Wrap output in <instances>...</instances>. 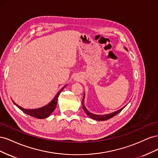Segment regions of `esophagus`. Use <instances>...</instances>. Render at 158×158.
I'll list each match as a JSON object with an SVG mask.
<instances>
[{"label": "esophagus", "mask_w": 158, "mask_h": 158, "mask_svg": "<svg viewBox=\"0 0 158 158\" xmlns=\"http://www.w3.org/2000/svg\"><path fill=\"white\" fill-rule=\"evenodd\" d=\"M74 80L75 81H80V78H77V77L74 78Z\"/></svg>", "instance_id": "34e87169"}]
</instances>
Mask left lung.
I'll list each match as a JSON object with an SVG mask.
<instances>
[{
  "mask_svg": "<svg viewBox=\"0 0 158 158\" xmlns=\"http://www.w3.org/2000/svg\"><path fill=\"white\" fill-rule=\"evenodd\" d=\"M125 49L127 51V48H125ZM84 98H85V94H84V98H83V99H82V108H83V109H84V112H85V113H86L87 115H88L89 117H90L91 118L94 119V120L99 121H106V120H107V119H109V118H111V117H114V116H115L116 114H117L118 113H120V112L122 111V110L126 107V106H124V107H122L121 109H118V110H117V111H114V112H113V113H109V114H94V113H92L89 112V111H88V110L86 109V107H85V106H84Z\"/></svg>",
  "mask_w": 158,
  "mask_h": 158,
  "instance_id": "1",
  "label": "left lung"
}]
</instances>
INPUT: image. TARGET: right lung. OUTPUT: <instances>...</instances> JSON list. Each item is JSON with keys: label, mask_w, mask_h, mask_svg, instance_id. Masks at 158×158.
I'll return each instance as SVG.
<instances>
[{"label": "right lung", "mask_w": 158, "mask_h": 158, "mask_svg": "<svg viewBox=\"0 0 158 158\" xmlns=\"http://www.w3.org/2000/svg\"><path fill=\"white\" fill-rule=\"evenodd\" d=\"M66 86V85H64L63 88H62L59 90V92L56 94L55 98L52 99V100L49 103H48L47 105H46V106L42 107H40V108L33 109H24L20 106H19L18 105H17L14 101H13V102L19 109L21 110V111H22L26 114H28V115H30L31 117H35L37 118H40V119L46 118L48 117H49L50 114L54 111V110L55 109L56 106L57 105V100H58L59 95L60 94V92H62V90H63Z\"/></svg>", "instance_id": "1"}]
</instances>
